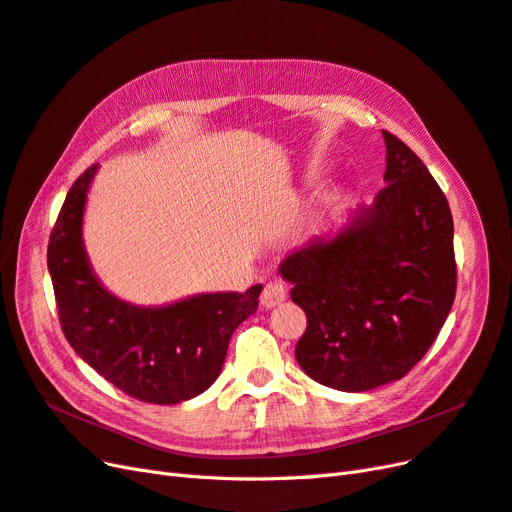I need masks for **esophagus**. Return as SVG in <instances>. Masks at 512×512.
<instances>
[{"label": "esophagus", "mask_w": 512, "mask_h": 512, "mask_svg": "<svg viewBox=\"0 0 512 512\" xmlns=\"http://www.w3.org/2000/svg\"><path fill=\"white\" fill-rule=\"evenodd\" d=\"M286 284L282 280H271L265 284V290L260 294V305L262 307H275L286 299Z\"/></svg>", "instance_id": "obj_1"}]
</instances>
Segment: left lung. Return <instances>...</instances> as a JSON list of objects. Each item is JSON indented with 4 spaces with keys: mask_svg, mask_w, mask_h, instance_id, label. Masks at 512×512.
Segmentation results:
<instances>
[{
    "mask_svg": "<svg viewBox=\"0 0 512 512\" xmlns=\"http://www.w3.org/2000/svg\"><path fill=\"white\" fill-rule=\"evenodd\" d=\"M382 136L386 185L374 205L280 267L307 316L294 356L309 378L350 393L404 378L436 342L457 290L448 200L404 141Z\"/></svg>",
    "mask_w": 512,
    "mask_h": 512,
    "instance_id": "1",
    "label": "left lung"
}]
</instances>
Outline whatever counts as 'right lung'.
I'll use <instances>...</instances> for the list:
<instances>
[{
    "mask_svg": "<svg viewBox=\"0 0 512 512\" xmlns=\"http://www.w3.org/2000/svg\"><path fill=\"white\" fill-rule=\"evenodd\" d=\"M98 164L72 183L51 230L49 273L61 331L102 378L147 404H179L220 376L232 333L258 309L260 284L241 292L198 294L166 307L113 297L91 273L81 226Z\"/></svg>",
    "mask_w": 512,
    "mask_h": 512,
    "instance_id": "obj_1",
    "label": "right lung"
}]
</instances>
